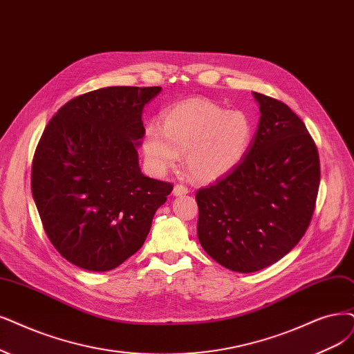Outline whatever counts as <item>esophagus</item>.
<instances>
[{
  "label": "esophagus",
  "instance_id": "esophagus-1",
  "mask_svg": "<svg viewBox=\"0 0 354 354\" xmlns=\"http://www.w3.org/2000/svg\"><path fill=\"white\" fill-rule=\"evenodd\" d=\"M172 194L175 195V197H182V195H187L188 194V188L185 185L178 184V185L174 187V192Z\"/></svg>",
  "mask_w": 354,
  "mask_h": 354
}]
</instances>
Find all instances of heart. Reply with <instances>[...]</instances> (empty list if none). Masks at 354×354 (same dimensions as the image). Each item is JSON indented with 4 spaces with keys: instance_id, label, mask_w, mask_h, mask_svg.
Segmentation results:
<instances>
[{
    "instance_id": "obj_1",
    "label": "heart",
    "mask_w": 354,
    "mask_h": 354,
    "mask_svg": "<svg viewBox=\"0 0 354 354\" xmlns=\"http://www.w3.org/2000/svg\"><path fill=\"white\" fill-rule=\"evenodd\" d=\"M252 138L254 127L245 112L194 99L169 108L162 127L151 122L144 128L142 153L154 174H165L185 156L188 174L212 182L242 163Z\"/></svg>"
}]
</instances>
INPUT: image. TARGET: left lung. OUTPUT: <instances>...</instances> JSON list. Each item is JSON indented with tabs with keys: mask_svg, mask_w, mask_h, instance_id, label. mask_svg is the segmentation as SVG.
Wrapping results in <instances>:
<instances>
[{
	"mask_svg": "<svg viewBox=\"0 0 354 354\" xmlns=\"http://www.w3.org/2000/svg\"><path fill=\"white\" fill-rule=\"evenodd\" d=\"M259 122L242 163L198 189L197 234L220 266L254 272L277 263L305 234L319 188V156L287 104L252 91Z\"/></svg>",
	"mask_w": 354,
	"mask_h": 354,
	"instance_id": "1",
	"label": "left lung"
}]
</instances>
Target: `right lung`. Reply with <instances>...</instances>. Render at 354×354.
<instances>
[{"instance_id": "1", "label": "right lung", "mask_w": 354, "mask_h": 354, "mask_svg": "<svg viewBox=\"0 0 354 354\" xmlns=\"http://www.w3.org/2000/svg\"><path fill=\"white\" fill-rule=\"evenodd\" d=\"M162 87L113 86L67 102L39 140L32 194L49 241L71 264L109 271L146 241L174 187L141 172L142 109Z\"/></svg>"}]
</instances>
